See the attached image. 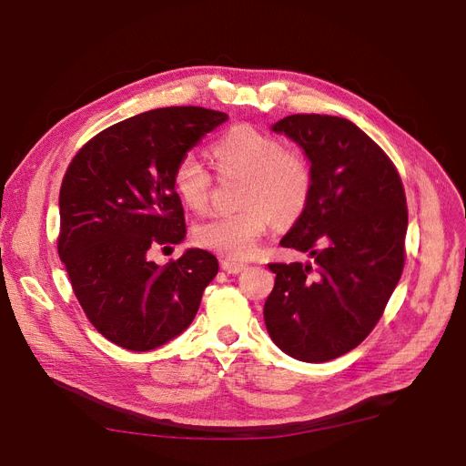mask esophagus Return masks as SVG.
Returning a JSON list of instances; mask_svg holds the SVG:
<instances>
[{"mask_svg": "<svg viewBox=\"0 0 466 466\" xmlns=\"http://www.w3.org/2000/svg\"><path fill=\"white\" fill-rule=\"evenodd\" d=\"M221 268H223V272H228V274H241L243 270H247V262L225 258V260H221Z\"/></svg>", "mask_w": 466, "mask_h": 466, "instance_id": "1", "label": "esophagus"}]
</instances>
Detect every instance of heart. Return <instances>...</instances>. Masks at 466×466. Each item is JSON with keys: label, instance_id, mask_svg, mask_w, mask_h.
<instances>
[{"label": "heart", "instance_id": "b5f03b06", "mask_svg": "<svg viewBox=\"0 0 466 466\" xmlns=\"http://www.w3.org/2000/svg\"><path fill=\"white\" fill-rule=\"evenodd\" d=\"M221 175H247L243 211L216 214L196 225L200 247L229 258H248L260 238L278 221L298 219L311 196V168L298 151L286 149L272 134L237 124L211 144ZM173 187L190 209L202 211L214 177L198 155H180L173 168Z\"/></svg>", "mask_w": 466, "mask_h": 466}]
</instances>
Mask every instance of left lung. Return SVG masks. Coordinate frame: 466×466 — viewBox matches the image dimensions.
Masks as SVG:
<instances>
[{
    "label": "left lung",
    "mask_w": 466,
    "mask_h": 466,
    "mask_svg": "<svg viewBox=\"0 0 466 466\" xmlns=\"http://www.w3.org/2000/svg\"><path fill=\"white\" fill-rule=\"evenodd\" d=\"M311 163V196L279 245L313 264H268L276 274L264 322L288 356L320 363L360 346L383 315L404 268L402 180L354 122L291 115L272 126ZM320 246V249L316 247Z\"/></svg>",
    "instance_id": "1"
}]
</instances>
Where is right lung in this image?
Wrapping results in <instances>:
<instances>
[{
	"label": "right lung",
	"mask_w": 466,
	"mask_h": 466,
	"mask_svg": "<svg viewBox=\"0 0 466 466\" xmlns=\"http://www.w3.org/2000/svg\"><path fill=\"white\" fill-rule=\"evenodd\" d=\"M228 118L202 106L147 110L96 134L67 167L58 255L87 319L120 348L147 351L185 332L219 270L202 248L165 266L149 250L185 241L173 168Z\"/></svg>",
	"instance_id": "add662e5"
}]
</instances>
